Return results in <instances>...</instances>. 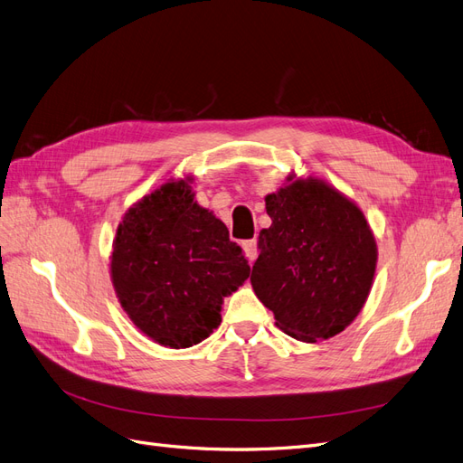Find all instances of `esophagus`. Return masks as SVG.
I'll return each instance as SVG.
<instances>
[{
    "mask_svg": "<svg viewBox=\"0 0 463 463\" xmlns=\"http://www.w3.org/2000/svg\"><path fill=\"white\" fill-rule=\"evenodd\" d=\"M243 250H245V257L249 262H253L257 259V240H247L243 241Z\"/></svg>",
    "mask_w": 463,
    "mask_h": 463,
    "instance_id": "34e87169",
    "label": "esophagus"
}]
</instances>
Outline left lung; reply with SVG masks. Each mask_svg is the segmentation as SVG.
<instances>
[{
	"instance_id": "left-lung-1",
	"label": "left lung",
	"mask_w": 463,
	"mask_h": 463,
	"mask_svg": "<svg viewBox=\"0 0 463 463\" xmlns=\"http://www.w3.org/2000/svg\"><path fill=\"white\" fill-rule=\"evenodd\" d=\"M272 226L259 235L250 284L276 326L301 342L328 340L367 301L376 243L361 210L318 179L266 197Z\"/></svg>"
}]
</instances>
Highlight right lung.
Listing matches in <instances>:
<instances>
[{"instance_id":"1","label":"right lung","mask_w":463,"mask_h":463,"mask_svg":"<svg viewBox=\"0 0 463 463\" xmlns=\"http://www.w3.org/2000/svg\"><path fill=\"white\" fill-rule=\"evenodd\" d=\"M181 181L137 203L119 223L111 282L125 313L148 338L191 347L222 322V301L249 278L241 247Z\"/></svg>"}]
</instances>
